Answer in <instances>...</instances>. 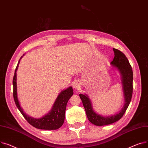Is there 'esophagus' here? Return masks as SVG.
<instances>
[{
	"mask_svg": "<svg viewBox=\"0 0 148 148\" xmlns=\"http://www.w3.org/2000/svg\"><path fill=\"white\" fill-rule=\"evenodd\" d=\"M81 87V84L79 82H75L73 84V88L75 89V90H79Z\"/></svg>",
	"mask_w": 148,
	"mask_h": 148,
	"instance_id": "esophagus-1",
	"label": "esophagus"
}]
</instances>
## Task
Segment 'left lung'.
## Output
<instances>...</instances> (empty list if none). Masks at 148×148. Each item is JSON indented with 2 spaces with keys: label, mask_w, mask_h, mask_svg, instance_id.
Segmentation results:
<instances>
[{
  "label": "left lung",
  "mask_w": 148,
  "mask_h": 148,
  "mask_svg": "<svg viewBox=\"0 0 148 148\" xmlns=\"http://www.w3.org/2000/svg\"><path fill=\"white\" fill-rule=\"evenodd\" d=\"M115 57L110 63L111 67L117 70L121 76V82L124 95V105L119 112L115 114L103 116L94 112L92 102L86 94H79L82 101L86 116L90 122L97 126H103L114 123L123 117L131 101L133 94V73L131 65L130 64L126 56L119 50L113 48Z\"/></svg>",
  "instance_id": "1"
}]
</instances>
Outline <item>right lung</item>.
Returning a JSON list of instances; mask_svg holds the SVG:
<instances>
[{
	"mask_svg": "<svg viewBox=\"0 0 148 148\" xmlns=\"http://www.w3.org/2000/svg\"><path fill=\"white\" fill-rule=\"evenodd\" d=\"M24 55L23 56H24ZM23 56L21 57L20 60L18 61V64L16 66L12 81L14 87L13 95L16 106L18 108L24 118L33 127L40 130H57L62 127L64 123L66 105L68 100L73 94V88L72 86H69L67 88L61 91L57 96L50 111L42 117L36 118L30 116L27 114H26L21 107L18 99V96H17L16 71Z\"/></svg>",
	"mask_w": 148,
	"mask_h": 148,
	"instance_id": "add662e5",
	"label": "right lung"
}]
</instances>
